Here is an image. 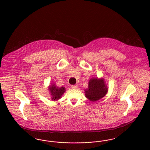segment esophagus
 <instances>
[{"label":"esophagus","instance_id":"esophagus-1","mask_svg":"<svg viewBox=\"0 0 150 150\" xmlns=\"http://www.w3.org/2000/svg\"><path fill=\"white\" fill-rule=\"evenodd\" d=\"M72 89H76L78 88V86H71Z\"/></svg>","mask_w":150,"mask_h":150}]
</instances>
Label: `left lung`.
<instances>
[{
	"label": "left lung",
	"instance_id": "1",
	"mask_svg": "<svg viewBox=\"0 0 150 150\" xmlns=\"http://www.w3.org/2000/svg\"><path fill=\"white\" fill-rule=\"evenodd\" d=\"M107 89L103 79H92L89 80L88 89L85 91L86 97L92 102L97 101L106 94Z\"/></svg>",
	"mask_w": 150,
	"mask_h": 150
}]
</instances>
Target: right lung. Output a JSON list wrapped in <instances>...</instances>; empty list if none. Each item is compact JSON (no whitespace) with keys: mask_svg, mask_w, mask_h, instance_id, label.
I'll return each instance as SVG.
<instances>
[{"mask_svg":"<svg viewBox=\"0 0 150 150\" xmlns=\"http://www.w3.org/2000/svg\"><path fill=\"white\" fill-rule=\"evenodd\" d=\"M52 86H50L49 88V90L52 95V100H58L61 97L62 95L65 92V88L64 87L58 88L54 86V84H53Z\"/></svg>","mask_w":150,"mask_h":150,"instance_id":"obj_1","label":"right lung"}]
</instances>
